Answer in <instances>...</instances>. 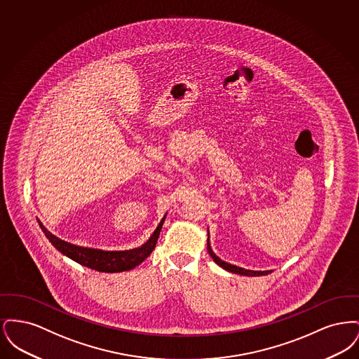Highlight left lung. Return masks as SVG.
Returning <instances> with one entry per match:
<instances>
[{"label": "left lung", "instance_id": "1", "mask_svg": "<svg viewBox=\"0 0 359 359\" xmlns=\"http://www.w3.org/2000/svg\"><path fill=\"white\" fill-rule=\"evenodd\" d=\"M207 250H208V255L211 256V258L223 268L224 271H229L231 273L242 274V276H265V274H269L272 271H248V269H243V268H239L236 265H231L229 262H224L219 257L215 256V253L212 252L211 246H210V239H207Z\"/></svg>", "mask_w": 359, "mask_h": 359}]
</instances>
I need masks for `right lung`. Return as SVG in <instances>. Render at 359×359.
Listing matches in <instances>:
<instances>
[{
  "label": "right lung",
  "mask_w": 359,
  "mask_h": 359,
  "mask_svg": "<svg viewBox=\"0 0 359 359\" xmlns=\"http://www.w3.org/2000/svg\"><path fill=\"white\" fill-rule=\"evenodd\" d=\"M165 221V217L158 223L156 227L154 234L151 238L148 239L142 246L130 249V250H121V252H104V250H98V249H90V248H82L69 243L63 239L57 238L50 233L43 223L39 221V224L46 234V237L50 239L52 245L65 256L74 259L75 262L87 266L90 269L98 271V272H104V273H117V272H126L137 265H140L145 258L154 252L157 243V239L160 236L163 223Z\"/></svg>",
  "instance_id": "obj_1"
}]
</instances>
